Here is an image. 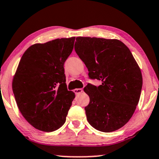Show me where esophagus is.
<instances>
[{"instance_id":"obj_1","label":"esophagus","mask_w":159,"mask_h":159,"mask_svg":"<svg viewBox=\"0 0 159 159\" xmlns=\"http://www.w3.org/2000/svg\"><path fill=\"white\" fill-rule=\"evenodd\" d=\"M74 92H75V94H79L83 92V89H74Z\"/></svg>"}]
</instances>
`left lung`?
<instances>
[{
  "label": "left lung",
  "mask_w": 159,
  "mask_h": 159,
  "mask_svg": "<svg viewBox=\"0 0 159 159\" xmlns=\"http://www.w3.org/2000/svg\"><path fill=\"white\" fill-rule=\"evenodd\" d=\"M75 51L92 79L101 80L84 90L89 97L86 119L102 132L124 126L133 116L139 100L142 75L129 48L118 39L76 37Z\"/></svg>",
  "instance_id": "obj_1"
}]
</instances>
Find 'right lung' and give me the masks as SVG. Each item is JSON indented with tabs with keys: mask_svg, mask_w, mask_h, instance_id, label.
<instances>
[{
	"mask_svg": "<svg viewBox=\"0 0 159 159\" xmlns=\"http://www.w3.org/2000/svg\"><path fill=\"white\" fill-rule=\"evenodd\" d=\"M75 39L36 43L20 61L12 81L14 95L22 115L36 129L51 132L65 122L75 93L67 89L64 64Z\"/></svg>",
	"mask_w": 159,
	"mask_h": 159,
	"instance_id": "right-lung-1",
	"label": "right lung"
}]
</instances>
